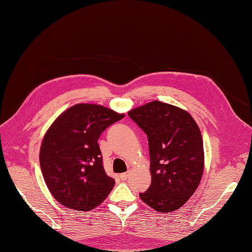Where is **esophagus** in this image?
Here are the masks:
<instances>
[{"instance_id":"1","label":"esophagus","mask_w":252,"mask_h":252,"mask_svg":"<svg viewBox=\"0 0 252 252\" xmlns=\"http://www.w3.org/2000/svg\"><path fill=\"white\" fill-rule=\"evenodd\" d=\"M130 172H126V173H121L120 174V179L122 180V181H126V180H127L129 179V176H130Z\"/></svg>"}]
</instances>
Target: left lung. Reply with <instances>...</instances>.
I'll use <instances>...</instances> for the list:
<instances>
[{
	"label": "left lung",
	"instance_id": "1",
	"mask_svg": "<svg viewBox=\"0 0 252 252\" xmlns=\"http://www.w3.org/2000/svg\"><path fill=\"white\" fill-rule=\"evenodd\" d=\"M127 115L148 137L152 183L141 199L158 212L175 211L201 181L205 154L199 127L186 110L159 100Z\"/></svg>",
	"mask_w": 252,
	"mask_h": 252
}]
</instances>
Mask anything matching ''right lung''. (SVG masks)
<instances>
[{"label":"right lung","instance_id":"1","mask_svg":"<svg viewBox=\"0 0 252 252\" xmlns=\"http://www.w3.org/2000/svg\"><path fill=\"white\" fill-rule=\"evenodd\" d=\"M123 114L94 104H77L53 122L40 148V165L55 199L89 211L109 195L115 180L106 174L98 138Z\"/></svg>","mask_w":252,"mask_h":252}]
</instances>
